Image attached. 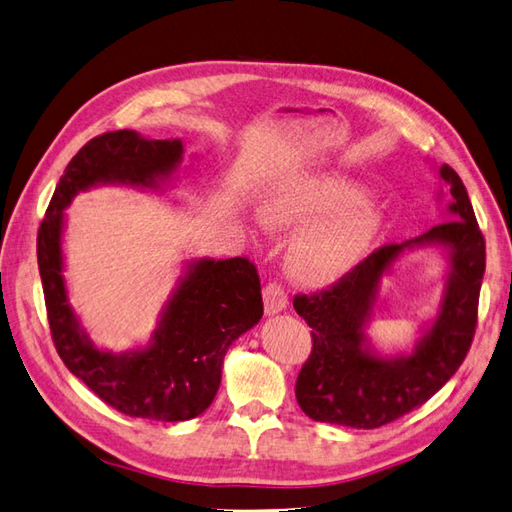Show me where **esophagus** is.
Masks as SVG:
<instances>
[{"label":"esophagus","mask_w":512,"mask_h":512,"mask_svg":"<svg viewBox=\"0 0 512 512\" xmlns=\"http://www.w3.org/2000/svg\"><path fill=\"white\" fill-rule=\"evenodd\" d=\"M264 307L268 316H274V313L287 309V294L281 285L268 283L264 287Z\"/></svg>","instance_id":"obj_1"}]
</instances>
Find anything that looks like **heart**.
<instances>
[{
  "label": "heart",
  "instance_id": "1",
  "mask_svg": "<svg viewBox=\"0 0 512 512\" xmlns=\"http://www.w3.org/2000/svg\"><path fill=\"white\" fill-rule=\"evenodd\" d=\"M268 231H294L287 266L307 285L326 287L350 277L370 257L385 214L361 181L335 173L296 175L257 203Z\"/></svg>",
  "mask_w": 512,
  "mask_h": 512
}]
</instances>
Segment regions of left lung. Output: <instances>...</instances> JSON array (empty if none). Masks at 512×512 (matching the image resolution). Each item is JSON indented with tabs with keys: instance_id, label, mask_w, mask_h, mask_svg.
<instances>
[{
	"instance_id": "left-lung-1",
	"label": "left lung",
	"mask_w": 512,
	"mask_h": 512,
	"mask_svg": "<svg viewBox=\"0 0 512 512\" xmlns=\"http://www.w3.org/2000/svg\"><path fill=\"white\" fill-rule=\"evenodd\" d=\"M439 177L450 196L443 222L402 244L378 248L329 290L294 298L296 313L313 329V350L298 374L296 400L316 422L365 430L385 426L435 396L465 361L487 255L461 177L448 164L439 168ZM424 247H439L449 266L438 316L423 327L411 351L387 356L367 335L380 281L400 258Z\"/></svg>"
}]
</instances>
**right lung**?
Here are the masks:
<instances>
[{
    "label": "right lung",
    "mask_w": 512,
    "mask_h": 512,
    "mask_svg": "<svg viewBox=\"0 0 512 512\" xmlns=\"http://www.w3.org/2000/svg\"><path fill=\"white\" fill-rule=\"evenodd\" d=\"M183 162V140H151L134 129L108 131L77 151L64 168L38 229L51 337L73 376L129 417L186 422L212 404L229 346L264 316L257 270L244 257L190 259L144 346L99 348L71 307L64 279L67 207L97 186L164 192Z\"/></svg>",
    "instance_id": "1"
}]
</instances>
